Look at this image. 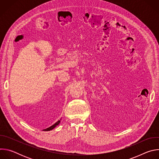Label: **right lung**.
I'll return each instance as SVG.
<instances>
[{"label":"right lung","mask_w":159,"mask_h":159,"mask_svg":"<svg viewBox=\"0 0 159 159\" xmlns=\"http://www.w3.org/2000/svg\"><path fill=\"white\" fill-rule=\"evenodd\" d=\"M60 121H61V119H60V120H58L57 122H56V123H55L54 125H53L52 126H50V127H48V128H46V129H43V131H50V130L53 129L55 128L57 125H58L60 124Z\"/></svg>","instance_id":"add662e5"}]
</instances>
